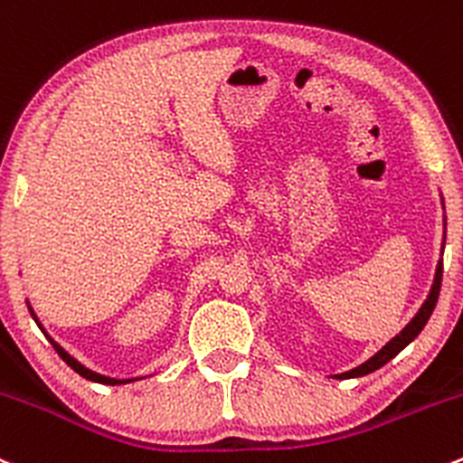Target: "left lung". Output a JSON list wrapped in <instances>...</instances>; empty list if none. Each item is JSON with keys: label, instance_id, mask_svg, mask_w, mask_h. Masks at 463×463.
Masks as SVG:
<instances>
[{"label": "left lung", "instance_id": "1", "mask_svg": "<svg viewBox=\"0 0 463 463\" xmlns=\"http://www.w3.org/2000/svg\"><path fill=\"white\" fill-rule=\"evenodd\" d=\"M441 272H444V264H441V261H439V264H437V270H435V279H432L430 293H428L426 301H424V304H421V308L417 310V315H415V317H412L411 321H408V324H406V328H403L402 333L395 335V337H392L391 342L386 344V346H383L382 350H377V353H374L373 357L368 359V362H364L362 366L353 368V371H348V373L335 374V377H337V379L364 377V374H368V373H374V371H377V368H382L383 364H388V362H391V359L395 357V354L402 353V350L406 348L408 344H411L412 339H415L417 335L421 333V330H424L426 321L430 319L432 310H435L437 297H439V288H441Z\"/></svg>", "mask_w": 463, "mask_h": 463}]
</instances>
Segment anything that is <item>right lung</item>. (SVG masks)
Returning <instances> with one entry per match:
<instances>
[{
  "label": "right lung",
  "mask_w": 463,
  "mask_h": 463,
  "mask_svg": "<svg viewBox=\"0 0 463 463\" xmlns=\"http://www.w3.org/2000/svg\"><path fill=\"white\" fill-rule=\"evenodd\" d=\"M28 310H31L33 319H35V321H37V326H39V328H42V330H43V326H42V324H39L37 315H35V313H33V308H31V306H28ZM43 335H46V337H48V333H46V330H43ZM48 339H51L52 348H55V350H57V354H60V357H61V359H64V362L68 364V366H71V368H72V371H75V373H80V374H81V377L90 379V382H97V383H109V386H117V383H130V382H135V379H115V377H106V374H99V373L90 371V368H86V366H84V364H80V362H77V359H75V357H72V354H68V353H66V350H64V348H61V346H60V344H57V342H55V339H52V337H48Z\"/></svg>",
  "instance_id": "1"
}]
</instances>
